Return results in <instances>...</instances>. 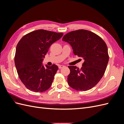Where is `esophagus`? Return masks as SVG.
I'll return each mask as SVG.
<instances>
[{
  "label": "esophagus",
  "instance_id": "obj_1",
  "mask_svg": "<svg viewBox=\"0 0 124 124\" xmlns=\"http://www.w3.org/2000/svg\"><path fill=\"white\" fill-rule=\"evenodd\" d=\"M63 67H65V66H63V65H59V66H58V68H59V69L62 68H63Z\"/></svg>",
  "mask_w": 124,
  "mask_h": 124
}]
</instances>
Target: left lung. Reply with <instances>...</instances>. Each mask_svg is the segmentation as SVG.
I'll use <instances>...</instances> for the list:
<instances>
[{
    "instance_id": "left-lung-1",
    "label": "left lung",
    "mask_w": 124,
    "mask_h": 124,
    "mask_svg": "<svg viewBox=\"0 0 124 124\" xmlns=\"http://www.w3.org/2000/svg\"><path fill=\"white\" fill-rule=\"evenodd\" d=\"M62 41L70 44L75 55L84 60L80 69L76 66H68L69 85L78 91L94 87L103 77L108 62L106 43L95 33L84 29L68 32L63 37Z\"/></svg>"
}]
</instances>
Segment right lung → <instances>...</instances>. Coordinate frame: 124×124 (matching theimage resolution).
I'll use <instances>...</instances> for the list:
<instances>
[{
	"mask_svg": "<svg viewBox=\"0 0 124 124\" xmlns=\"http://www.w3.org/2000/svg\"><path fill=\"white\" fill-rule=\"evenodd\" d=\"M63 35L39 29L26 34L18 42L15 65L21 81L30 91L43 92L51 87L58 67L56 65L45 67L42 62L52 44Z\"/></svg>",
	"mask_w": 124,
	"mask_h": 124,
	"instance_id": "add662e5",
	"label": "right lung"
}]
</instances>
